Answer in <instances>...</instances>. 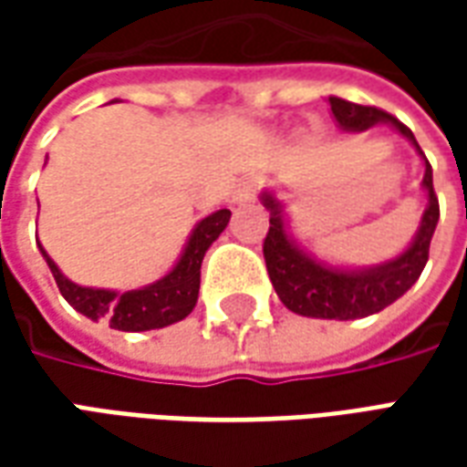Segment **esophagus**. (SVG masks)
Wrapping results in <instances>:
<instances>
[{
	"label": "esophagus",
	"instance_id": "34e87169",
	"mask_svg": "<svg viewBox=\"0 0 467 467\" xmlns=\"http://www.w3.org/2000/svg\"><path fill=\"white\" fill-rule=\"evenodd\" d=\"M257 192H260V182L253 180V177H247V180H243V182L234 187V202H253L254 197H257Z\"/></svg>",
	"mask_w": 467,
	"mask_h": 467
}]
</instances>
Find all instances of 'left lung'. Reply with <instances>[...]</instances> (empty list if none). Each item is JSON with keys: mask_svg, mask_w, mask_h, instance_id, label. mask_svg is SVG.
Instances as JSON below:
<instances>
[{"mask_svg": "<svg viewBox=\"0 0 467 467\" xmlns=\"http://www.w3.org/2000/svg\"><path fill=\"white\" fill-rule=\"evenodd\" d=\"M327 102L343 130L355 132V130H368L378 122L392 124L422 154L415 134L388 112H382L378 107L355 105L340 97H330ZM422 160H425V154H422ZM422 187L428 192V207L422 213L420 230L415 234L412 244L390 263L368 267V270H337V267H327V265L307 257L285 233L283 210H280L277 200L273 194L265 192L263 202L270 210V230L263 243V254L275 293L283 300L285 307L297 315H305V317L358 320V317L380 313L382 307H388L408 293L428 263L432 233H435V224L441 217L438 197L432 190V167L428 160H425Z\"/></svg>", "mask_w": 467, "mask_h": 467, "instance_id": "8db88e82", "label": "left lung"}]
</instances>
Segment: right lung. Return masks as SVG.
<instances>
[{
    "label": "right lung",
    "instance_id": "add662e5",
    "mask_svg": "<svg viewBox=\"0 0 467 467\" xmlns=\"http://www.w3.org/2000/svg\"><path fill=\"white\" fill-rule=\"evenodd\" d=\"M227 223H230V210H217V213L207 214L190 234V243L184 247L182 257L172 267V273L164 275L162 280L147 285L142 290H130V293L95 290V287L75 285L59 273V267L45 253L42 244H39V250L55 275L59 293L65 295V300L77 313H82L89 320L107 317L109 327H115V330L142 333V330H157V327L180 323L192 313V307L197 305V293H200L202 257L207 247L227 227Z\"/></svg>",
    "mask_w": 467,
    "mask_h": 467
}]
</instances>
